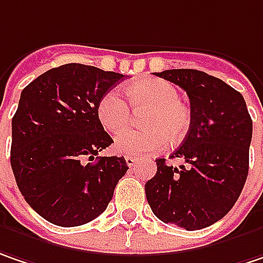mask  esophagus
<instances>
[{"label":"esophagus","instance_id":"1","mask_svg":"<svg viewBox=\"0 0 263 263\" xmlns=\"http://www.w3.org/2000/svg\"><path fill=\"white\" fill-rule=\"evenodd\" d=\"M125 161H126V165L132 168V166H135V163H137V159L135 158H132V156H126L125 158Z\"/></svg>","mask_w":263,"mask_h":263}]
</instances>
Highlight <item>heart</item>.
Segmentation results:
<instances>
[{"mask_svg": "<svg viewBox=\"0 0 263 263\" xmlns=\"http://www.w3.org/2000/svg\"><path fill=\"white\" fill-rule=\"evenodd\" d=\"M125 93L128 102L116 90H110L102 95L97 107L101 125L110 132L122 131L131 123V110L146 111L141 117L144 129H129L117 135V153L144 156L165 148L170 140L176 144L187 135L192 115L180 101V92L173 83L162 79H140L126 86Z\"/></svg>", "mask_w": 263, "mask_h": 263, "instance_id": "1", "label": "heart"}]
</instances>
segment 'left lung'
<instances>
[{"label":"left lung","instance_id":"obj_1","mask_svg":"<svg viewBox=\"0 0 263 263\" xmlns=\"http://www.w3.org/2000/svg\"><path fill=\"white\" fill-rule=\"evenodd\" d=\"M158 77L180 86L191 101L192 123L171 158L156 159L146 183L147 202L163 223L196 231L216 223L237 202L249 174L253 122L238 90L198 70H166Z\"/></svg>","mask_w":263,"mask_h":263}]
</instances>
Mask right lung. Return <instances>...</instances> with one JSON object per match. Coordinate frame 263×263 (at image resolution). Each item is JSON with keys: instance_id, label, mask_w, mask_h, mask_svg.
<instances>
[{"instance_id": "obj_1", "label": "right lung", "mask_w": 263, "mask_h": 263, "mask_svg": "<svg viewBox=\"0 0 263 263\" xmlns=\"http://www.w3.org/2000/svg\"><path fill=\"white\" fill-rule=\"evenodd\" d=\"M123 77L65 64L22 90L11 120L10 162L25 201L47 222L70 228L93 220L128 171L123 156H98L113 140L97 107Z\"/></svg>"}]
</instances>
